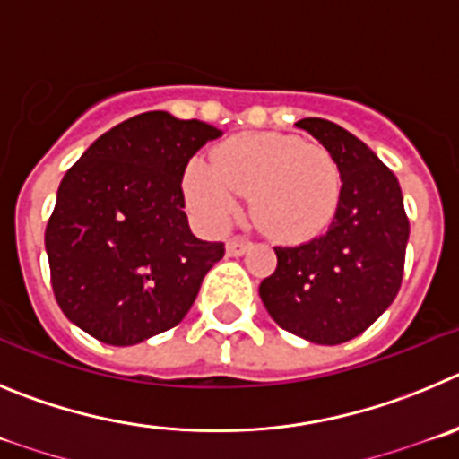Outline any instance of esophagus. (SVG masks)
Segmentation results:
<instances>
[{"label":"esophagus","mask_w":459,"mask_h":459,"mask_svg":"<svg viewBox=\"0 0 459 459\" xmlns=\"http://www.w3.org/2000/svg\"><path fill=\"white\" fill-rule=\"evenodd\" d=\"M249 245H251L249 239L239 238V235H238V238H233V239H229V242H226V254H229V255H242L247 249H249Z\"/></svg>","instance_id":"obj_1"}]
</instances>
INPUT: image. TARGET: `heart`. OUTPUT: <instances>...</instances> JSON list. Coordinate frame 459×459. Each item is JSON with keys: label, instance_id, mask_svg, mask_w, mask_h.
<instances>
[{"label": "heart", "instance_id": "b5f03b06", "mask_svg": "<svg viewBox=\"0 0 459 459\" xmlns=\"http://www.w3.org/2000/svg\"><path fill=\"white\" fill-rule=\"evenodd\" d=\"M210 164L192 162L183 187L192 212L224 226L249 196L251 220L274 239H301L332 221L341 201V169L317 143L283 134H238L217 146Z\"/></svg>", "mask_w": 459, "mask_h": 459}]
</instances>
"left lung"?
<instances>
[{"label": "left lung", "mask_w": 459, "mask_h": 459, "mask_svg": "<svg viewBox=\"0 0 459 459\" xmlns=\"http://www.w3.org/2000/svg\"><path fill=\"white\" fill-rule=\"evenodd\" d=\"M341 169L327 233L274 247L276 270L258 292L281 329L317 345L352 341L391 307L403 283L410 220L398 178L361 139L325 118H301Z\"/></svg>", "instance_id": "1"}]
</instances>
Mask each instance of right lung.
<instances>
[{
  "label": "right lung",
  "mask_w": 459,
  "mask_h": 459,
  "mask_svg": "<svg viewBox=\"0 0 459 459\" xmlns=\"http://www.w3.org/2000/svg\"><path fill=\"white\" fill-rule=\"evenodd\" d=\"M221 130L146 111L86 148L64 176L45 249L56 304L107 345H134L176 327L221 260L224 245L194 238L183 176Z\"/></svg>",
  "instance_id": "add662e5"
}]
</instances>
